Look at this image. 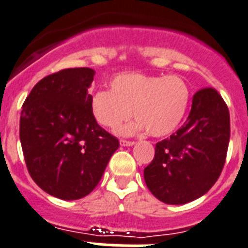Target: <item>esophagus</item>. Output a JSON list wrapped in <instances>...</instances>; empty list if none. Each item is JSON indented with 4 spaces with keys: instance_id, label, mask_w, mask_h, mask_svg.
<instances>
[{
    "instance_id": "obj_1",
    "label": "esophagus",
    "mask_w": 248,
    "mask_h": 248,
    "mask_svg": "<svg viewBox=\"0 0 248 248\" xmlns=\"http://www.w3.org/2000/svg\"><path fill=\"white\" fill-rule=\"evenodd\" d=\"M135 141H127V140H121V146H134Z\"/></svg>"
}]
</instances>
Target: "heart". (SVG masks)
Wrapping results in <instances>:
<instances>
[{"label": "heart", "mask_w": 248, "mask_h": 248, "mask_svg": "<svg viewBox=\"0 0 248 248\" xmlns=\"http://www.w3.org/2000/svg\"><path fill=\"white\" fill-rule=\"evenodd\" d=\"M189 101L190 91L180 77L122 73L111 80V91L93 94L91 111L101 126L111 130L127 121L134 111L137 118L121 128V135L147 130L151 136L164 137L182 124Z\"/></svg>", "instance_id": "heart-1"}]
</instances>
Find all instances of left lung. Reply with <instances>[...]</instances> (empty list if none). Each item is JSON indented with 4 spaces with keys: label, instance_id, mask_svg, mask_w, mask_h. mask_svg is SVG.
Instances as JSON below:
<instances>
[{
    "label": "left lung",
    "instance_id": "1",
    "mask_svg": "<svg viewBox=\"0 0 248 248\" xmlns=\"http://www.w3.org/2000/svg\"><path fill=\"white\" fill-rule=\"evenodd\" d=\"M230 135V112L223 98L213 88L198 91L184 126L156 143L154 160L143 170L149 190L175 205L204 195L223 169Z\"/></svg>",
    "mask_w": 248,
    "mask_h": 248
}]
</instances>
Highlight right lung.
I'll return each instance as SVG.
<instances>
[{
	"mask_svg": "<svg viewBox=\"0 0 248 248\" xmlns=\"http://www.w3.org/2000/svg\"><path fill=\"white\" fill-rule=\"evenodd\" d=\"M94 74L91 68L50 74L22 105L20 141L29 174L44 191L64 201L88 195L120 147L91 111Z\"/></svg>",
	"mask_w": 248,
	"mask_h": 248,
	"instance_id": "obj_1",
	"label": "right lung"
}]
</instances>
